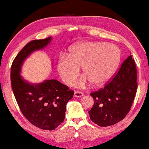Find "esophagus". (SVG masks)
<instances>
[{
	"label": "esophagus",
	"mask_w": 149,
	"mask_h": 149,
	"mask_svg": "<svg viewBox=\"0 0 149 149\" xmlns=\"http://www.w3.org/2000/svg\"><path fill=\"white\" fill-rule=\"evenodd\" d=\"M84 95V93L82 92H80V91H74V96H76V97H81V96H83Z\"/></svg>",
	"instance_id": "34e87169"
}]
</instances>
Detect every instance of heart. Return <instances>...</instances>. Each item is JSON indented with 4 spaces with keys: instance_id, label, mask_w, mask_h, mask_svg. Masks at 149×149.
I'll return each instance as SVG.
<instances>
[{
    "instance_id": "1",
    "label": "heart",
    "mask_w": 149,
    "mask_h": 149,
    "mask_svg": "<svg viewBox=\"0 0 149 149\" xmlns=\"http://www.w3.org/2000/svg\"><path fill=\"white\" fill-rule=\"evenodd\" d=\"M120 51L114 44L87 42L74 46L67 56L59 58L57 70L62 80L72 86L79 75V68L86 78L95 86L105 84L114 74L120 61ZM87 80L79 83L84 86Z\"/></svg>"
}]
</instances>
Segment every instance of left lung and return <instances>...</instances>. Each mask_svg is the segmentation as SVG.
I'll return each mask as SVG.
<instances>
[{
	"mask_svg": "<svg viewBox=\"0 0 149 149\" xmlns=\"http://www.w3.org/2000/svg\"><path fill=\"white\" fill-rule=\"evenodd\" d=\"M137 69L130 55L104 88L90 93L94 105L88 111L92 122L100 127H108L124 119L130 111L136 94Z\"/></svg>",
	"mask_w": 149,
	"mask_h": 149,
	"instance_id": "obj_1",
	"label": "left lung"
}]
</instances>
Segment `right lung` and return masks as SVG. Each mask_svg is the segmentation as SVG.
I'll use <instances>...</instances> for the list:
<instances>
[{
    "label": "right lung",
    "mask_w": 149,
    "mask_h": 149,
    "mask_svg": "<svg viewBox=\"0 0 149 149\" xmlns=\"http://www.w3.org/2000/svg\"><path fill=\"white\" fill-rule=\"evenodd\" d=\"M51 39L49 37L29 42L16 55L11 66V88L21 112L34 126L49 131L63 122L65 106L72 98L74 91L55 79L29 84L22 79L20 71L25 58L33 51L46 46Z\"/></svg>",
    "instance_id": "add662e5"
}]
</instances>
